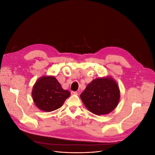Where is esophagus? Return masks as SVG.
I'll return each instance as SVG.
<instances>
[{
  "instance_id": "esophagus-1",
  "label": "esophagus",
  "mask_w": 155,
  "mask_h": 155,
  "mask_svg": "<svg viewBox=\"0 0 155 155\" xmlns=\"http://www.w3.org/2000/svg\"><path fill=\"white\" fill-rule=\"evenodd\" d=\"M71 94H72V95H74V94H78V93H77L76 92L72 91V92H71Z\"/></svg>"
}]
</instances>
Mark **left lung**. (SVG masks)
I'll return each mask as SVG.
<instances>
[{
  "instance_id": "left-lung-1",
  "label": "left lung",
  "mask_w": 155,
  "mask_h": 155,
  "mask_svg": "<svg viewBox=\"0 0 155 155\" xmlns=\"http://www.w3.org/2000/svg\"><path fill=\"white\" fill-rule=\"evenodd\" d=\"M80 97L90 112L96 115L107 114L118 104L120 89L111 77L96 78L88 84Z\"/></svg>"
}]
</instances>
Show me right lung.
<instances>
[{
    "mask_svg": "<svg viewBox=\"0 0 155 155\" xmlns=\"http://www.w3.org/2000/svg\"><path fill=\"white\" fill-rule=\"evenodd\" d=\"M31 95L35 105L45 112L59 109L70 96L68 91L63 90L54 76H43L36 81Z\"/></svg>",
    "mask_w": 155,
    "mask_h": 155,
    "instance_id": "add662e5",
    "label": "right lung"
}]
</instances>
